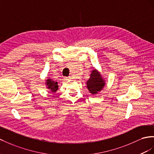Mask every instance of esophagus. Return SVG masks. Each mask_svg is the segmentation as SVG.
<instances>
[{
    "mask_svg": "<svg viewBox=\"0 0 154 154\" xmlns=\"http://www.w3.org/2000/svg\"><path fill=\"white\" fill-rule=\"evenodd\" d=\"M72 79V77H71V76H69L68 77H66V80H70V79Z\"/></svg>",
    "mask_w": 154,
    "mask_h": 154,
    "instance_id": "1",
    "label": "esophagus"
}]
</instances>
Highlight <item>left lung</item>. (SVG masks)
Segmentation results:
<instances>
[{
    "instance_id": "8db88e82",
    "label": "left lung",
    "mask_w": 154,
    "mask_h": 154,
    "mask_svg": "<svg viewBox=\"0 0 154 154\" xmlns=\"http://www.w3.org/2000/svg\"><path fill=\"white\" fill-rule=\"evenodd\" d=\"M105 83V80L102 79L100 73L96 69H94L92 71L90 77L86 82V85H87L86 87L89 90L90 93L96 94L104 87Z\"/></svg>"
}]
</instances>
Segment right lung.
<instances>
[{
  "instance_id": "obj_1",
  "label": "right lung",
  "mask_w": 154,
  "mask_h": 154,
  "mask_svg": "<svg viewBox=\"0 0 154 154\" xmlns=\"http://www.w3.org/2000/svg\"><path fill=\"white\" fill-rule=\"evenodd\" d=\"M46 85L47 86V88H49L51 92H56L57 90L58 89V82L53 81L51 79L46 80Z\"/></svg>"
}]
</instances>
